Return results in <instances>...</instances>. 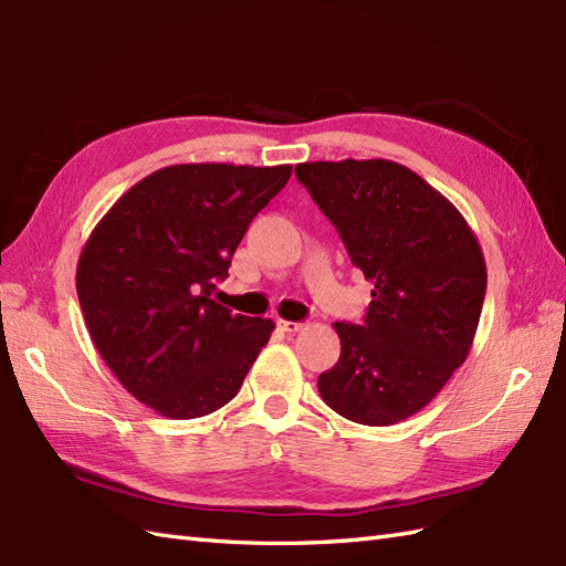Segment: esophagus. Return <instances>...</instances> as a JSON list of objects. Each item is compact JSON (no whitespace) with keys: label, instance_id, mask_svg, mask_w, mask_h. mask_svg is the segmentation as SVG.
Returning a JSON list of instances; mask_svg holds the SVG:
<instances>
[{"label":"esophagus","instance_id":"1","mask_svg":"<svg viewBox=\"0 0 566 566\" xmlns=\"http://www.w3.org/2000/svg\"><path fill=\"white\" fill-rule=\"evenodd\" d=\"M279 326L285 331V334H297V331L305 328L302 322H287V319H279Z\"/></svg>","mask_w":566,"mask_h":566}]
</instances>
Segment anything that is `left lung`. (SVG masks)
Wrapping results in <instances>:
<instances>
[{
  "mask_svg": "<svg viewBox=\"0 0 566 566\" xmlns=\"http://www.w3.org/2000/svg\"><path fill=\"white\" fill-rule=\"evenodd\" d=\"M295 175L375 285L363 324H334L340 357L316 387L353 422L416 416L473 346L488 287L475 232L401 163L316 160L295 165Z\"/></svg>",
  "mask_w": 566,
  "mask_h": 566,
  "instance_id": "left-lung-1",
  "label": "left lung"
}]
</instances>
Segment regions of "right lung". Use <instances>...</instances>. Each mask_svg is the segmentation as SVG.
I'll return each instance as SVG.
<instances>
[{
	"label": "right lung",
	"instance_id": "1",
	"mask_svg": "<svg viewBox=\"0 0 566 566\" xmlns=\"http://www.w3.org/2000/svg\"><path fill=\"white\" fill-rule=\"evenodd\" d=\"M293 165L185 163L136 182L93 228L76 293L95 348L136 401L191 420L242 387L275 324L213 300Z\"/></svg>",
	"mask_w": 566,
	"mask_h": 566
}]
</instances>
